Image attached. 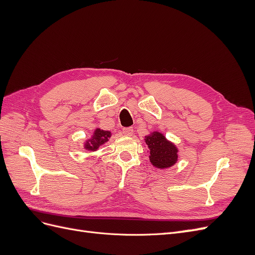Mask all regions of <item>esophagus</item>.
Returning a JSON list of instances; mask_svg holds the SVG:
<instances>
[{"mask_svg":"<svg viewBox=\"0 0 255 255\" xmlns=\"http://www.w3.org/2000/svg\"><path fill=\"white\" fill-rule=\"evenodd\" d=\"M134 129L132 128H123V134L126 136H132L133 135Z\"/></svg>","mask_w":255,"mask_h":255,"instance_id":"34e87169","label":"esophagus"}]
</instances>
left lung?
<instances>
[{
    "instance_id": "left-lung-1",
    "label": "left lung",
    "mask_w": 255,
    "mask_h": 255,
    "mask_svg": "<svg viewBox=\"0 0 255 255\" xmlns=\"http://www.w3.org/2000/svg\"><path fill=\"white\" fill-rule=\"evenodd\" d=\"M144 142L148 145L149 161L160 170L173 167L180 158L179 148L160 130H153L145 135Z\"/></svg>"
}]
</instances>
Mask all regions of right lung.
Segmentation results:
<instances>
[{"label":"right lung","instance_id":"obj_1","mask_svg":"<svg viewBox=\"0 0 255 255\" xmlns=\"http://www.w3.org/2000/svg\"><path fill=\"white\" fill-rule=\"evenodd\" d=\"M111 137H112L111 130H104L101 128L97 127L94 129V133L91 134V136L84 141L83 148L84 150L88 151L89 153L97 152L100 146H102L104 143H106L110 140Z\"/></svg>","mask_w":255,"mask_h":255}]
</instances>
